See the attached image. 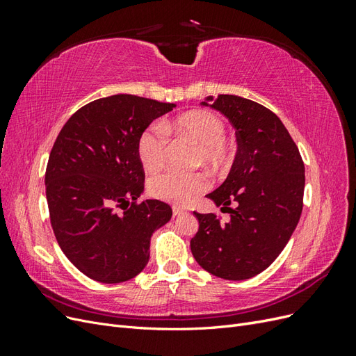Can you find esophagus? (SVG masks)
<instances>
[{"instance_id":"1","label":"esophagus","mask_w":356,"mask_h":356,"mask_svg":"<svg viewBox=\"0 0 356 356\" xmlns=\"http://www.w3.org/2000/svg\"><path fill=\"white\" fill-rule=\"evenodd\" d=\"M172 212H174L175 217H178V215L184 213V212H186V209H182L181 207H178V204H174V207H172Z\"/></svg>"}]
</instances>
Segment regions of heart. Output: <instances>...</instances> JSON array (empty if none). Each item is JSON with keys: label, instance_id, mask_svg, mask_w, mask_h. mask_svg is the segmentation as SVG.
<instances>
[{"label": "heart", "instance_id": "1", "mask_svg": "<svg viewBox=\"0 0 356 356\" xmlns=\"http://www.w3.org/2000/svg\"><path fill=\"white\" fill-rule=\"evenodd\" d=\"M166 134L187 136L197 144L196 163L225 166L233 159V147L224 138L225 124L222 118L212 111L196 110L177 117L174 122H163L147 127L138 138L136 153L145 170L156 172L163 168L168 148ZM209 187L204 172L181 174L165 172L149 181V193L157 199L186 204L195 200Z\"/></svg>", "mask_w": 356, "mask_h": 356}]
</instances>
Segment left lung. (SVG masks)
Wrapping results in <instances>:
<instances>
[{
	"mask_svg": "<svg viewBox=\"0 0 356 356\" xmlns=\"http://www.w3.org/2000/svg\"><path fill=\"white\" fill-rule=\"evenodd\" d=\"M211 106L236 129L238 153L227 179L208 197L217 207L236 208H229L227 222L215 213L195 212L199 230L190 248L211 275L243 281L266 270L296 230L303 209L305 163L281 118L261 104L218 95Z\"/></svg>",
	"mask_w": 356,
	"mask_h": 356,
	"instance_id": "1",
	"label": "left lung"
}]
</instances>
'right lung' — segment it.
<instances>
[{"mask_svg": "<svg viewBox=\"0 0 356 356\" xmlns=\"http://www.w3.org/2000/svg\"><path fill=\"white\" fill-rule=\"evenodd\" d=\"M175 104L113 95L86 104L62 127L46 169L53 233L68 260L102 284L144 270L154 230L172 217L160 200L138 202L144 168L138 138Z\"/></svg>", "mask_w": 356, "mask_h": 356, "instance_id": "1", "label": "right lung"}]
</instances>
